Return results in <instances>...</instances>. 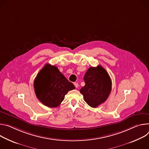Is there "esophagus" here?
I'll return each instance as SVG.
<instances>
[{
    "label": "esophagus",
    "instance_id": "1",
    "mask_svg": "<svg viewBox=\"0 0 149 149\" xmlns=\"http://www.w3.org/2000/svg\"><path fill=\"white\" fill-rule=\"evenodd\" d=\"M74 85L76 87V88H77L79 87V84L77 83H74Z\"/></svg>",
    "mask_w": 149,
    "mask_h": 149
}]
</instances>
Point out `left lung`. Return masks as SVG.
Instances as JSON below:
<instances>
[{
  "label": "left lung",
  "instance_id": "left-lung-1",
  "mask_svg": "<svg viewBox=\"0 0 149 149\" xmlns=\"http://www.w3.org/2000/svg\"><path fill=\"white\" fill-rule=\"evenodd\" d=\"M85 85L80 90L85 101L91 107L96 108L106 101L112 88L111 79L101 65L91 67L84 76Z\"/></svg>",
  "mask_w": 149,
  "mask_h": 149
}]
</instances>
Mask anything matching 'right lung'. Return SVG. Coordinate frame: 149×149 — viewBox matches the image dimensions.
Listing matches in <instances>:
<instances>
[{"label":"right lung","instance_id":"obj_1","mask_svg":"<svg viewBox=\"0 0 149 149\" xmlns=\"http://www.w3.org/2000/svg\"><path fill=\"white\" fill-rule=\"evenodd\" d=\"M38 100L49 108L57 107L64 100L65 95L75 89L55 65L46 64L37 75L34 83Z\"/></svg>","mask_w":149,"mask_h":149}]
</instances>
